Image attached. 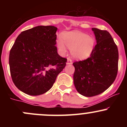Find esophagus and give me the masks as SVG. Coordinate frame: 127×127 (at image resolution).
I'll return each instance as SVG.
<instances>
[{"instance_id": "1", "label": "esophagus", "mask_w": 127, "mask_h": 127, "mask_svg": "<svg viewBox=\"0 0 127 127\" xmlns=\"http://www.w3.org/2000/svg\"><path fill=\"white\" fill-rule=\"evenodd\" d=\"M72 63V60L69 58H67V63H66V64H71Z\"/></svg>"}]
</instances>
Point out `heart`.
I'll return each mask as SVG.
<instances>
[{"label": "heart", "mask_w": 127, "mask_h": 127, "mask_svg": "<svg viewBox=\"0 0 127 127\" xmlns=\"http://www.w3.org/2000/svg\"><path fill=\"white\" fill-rule=\"evenodd\" d=\"M64 42L61 39L57 41L60 52L65 53L66 47L71 50L72 56L78 60H85L92 55L95 47L94 38L79 31H72L63 35Z\"/></svg>", "instance_id": "obj_1"}]
</instances>
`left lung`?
<instances>
[{
	"label": "left lung",
	"mask_w": 127,
	"mask_h": 127,
	"mask_svg": "<svg viewBox=\"0 0 127 127\" xmlns=\"http://www.w3.org/2000/svg\"><path fill=\"white\" fill-rule=\"evenodd\" d=\"M92 31L96 45L92 55L87 60L73 63L74 86L86 97L106 90L114 82L118 71V49L111 34L97 28H92Z\"/></svg>",
	"instance_id": "obj_1"
}]
</instances>
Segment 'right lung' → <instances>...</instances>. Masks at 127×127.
I'll use <instances>...</instances> for the list:
<instances>
[{
  "mask_svg": "<svg viewBox=\"0 0 127 127\" xmlns=\"http://www.w3.org/2000/svg\"><path fill=\"white\" fill-rule=\"evenodd\" d=\"M53 26H38L18 36L10 52L9 65L14 84L27 95L37 96L48 92L67 59L58 55Z\"/></svg>",
  "mask_w": 127,
  "mask_h": 127,
  "instance_id": "obj_1",
  "label": "right lung"
}]
</instances>
